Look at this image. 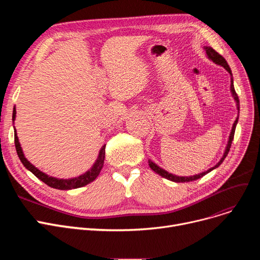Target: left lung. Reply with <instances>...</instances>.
<instances>
[{
    "instance_id": "left-lung-1",
    "label": "left lung",
    "mask_w": 260,
    "mask_h": 260,
    "mask_svg": "<svg viewBox=\"0 0 260 260\" xmlns=\"http://www.w3.org/2000/svg\"><path fill=\"white\" fill-rule=\"evenodd\" d=\"M203 49L206 50V53H207V57L213 61L215 64L217 65H220L222 66L224 70L231 75V86H230V90H231V93H232V97L234 98L235 102H236V106H237V111L239 113V99H238V95L235 91V88H234V80H233V75H232V72H231V68L228 64V62L225 61V59L221 56V54L218 53L216 50H214L212 47L210 46H203ZM238 118L239 116H237L235 122L233 123V126H232V131L230 133V136H229V140H228V143H226V146H225V149H224V153L221 157V159L218 161V163H216V166H214L213 168L209 169L208 171L206 172H202L200 174H197V175H193V176H177V175H174L172 173H169L168 171L163 170L162 168H160L159 166H157L155 162H153L151 159L148 160V166L149 168H151L155 173H157L158 175H160L161 177H163V178H167L173 182H189V181H194V180H197L199 178H201V177H203L204 175H207L209 172H211L212 170H215L217 169L218 167H219L221 163L223 162V160L225 159V157L228 156V153L230 151V147H231V144H232V141H233L234 139V134H235V129H236V125L238 123Z\"/></svg>"
}]
</instances>
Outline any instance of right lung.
Returning a JSON list of instances; mask_svg holds the SVG:
<instances>
[{"mask_svg":"<svg viewBox=\"0 0 260 260\" xmlns=\"http://www.w3.org/2000/svg\"><path fill=\"white\" fill-rule=\"evenodd\" d=\"M16 107L13 108V113H12V121L15 122L16 120ZM15 144H16V149L18 156L21 160V162L23 163V166L30 171L37 178H39L41 181H43L44 183H46L48 186L57 188V189H73V188H78V187H82L84 185H87L88 183L92 182L97 177L99 176L102 168H103V163H104V158H105V145H103L100 149L99 155L97 160L93 163V166L84 174H82L78 177H75V178H70V179H60V178H56V177L49 176L45 173H43L42 171H40L39 169H37L34 165L27 160L24 156L23 149L21 147V144L19 142V138L17 135V129L15 127Z\"/></svg>","mask_w":260,"mask_h":260,"instance_id":"add662e5","label":"right lung"}]
</instances>
